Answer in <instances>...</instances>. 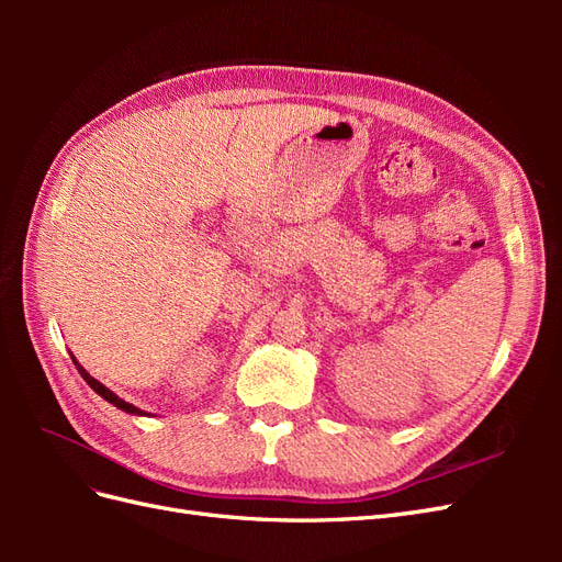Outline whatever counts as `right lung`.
<instances>
[{
  "instance_id": "add662e5",
  "label": "right lung",
  "mask_w": 562,
  "mask_h": 562,
  "mask_svg": "<svg viewBox=\"0 0 562 562\" xmlns=\"http://www.w3.org/2000/svg\"><path fill=\"white\" fill-rule=\"evenodd\" d=\"M75 361V359H72ZM75 366H77V370H79V375L83 378V380H87V384L95 391V394H100V396H103L108 403H112V405H116L119 407V411H124V413H131V415H145L143 411H138V407H135V405H131V403H126V401H122V398H119L116 394H112V391L108 389V386H103V384H100L98 380H93L91 375H89V372L87 370H83L77 361H75Z\"/></svg>"
}]
</instances>
